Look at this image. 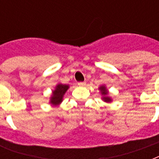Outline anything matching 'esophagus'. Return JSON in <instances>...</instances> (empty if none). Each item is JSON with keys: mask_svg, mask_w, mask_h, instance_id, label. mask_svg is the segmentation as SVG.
I'll return each instance as SVG.
<instances>
[{"mask_svg": "<svg viewBox=\"0 0 159 159\" xmlns=\"http://www.w3.org/2000/svg\"><path fill=\"white\" fill-rule=\"evenodd\" d=\"M77 84H78V86H79V87H84L85 85H86V82H78Z\"/></svg>", "mask_w": 159, "mask_h": 159, "instance_id": "obj_1", "label": "esophagus"}]
</instances>
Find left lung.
<instances>
[{
    "label": "left lung",
    "instance_id": "left-lung-1",
    "mask_svg": "<svg viewBox=\"0 0 159 159\" xmlns=\"http://www.w3.org/2000/svg\"><path fill=\"white\" fill-rule=\"evenodd\" d=\"M100 90H101V92H102V94L104 95V96H106V95H107V93H108L107 90L106 89V87H105L104 86H102V87H100ZM103 100H104L105 102H111V98H109V97H103Z\"/></svg>",
    "mask_w": 159,
    "mask_h": 159
}]
</instances>
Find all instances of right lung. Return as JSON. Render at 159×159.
Wrapping results in <instances>:
<instances>
[{"label": "right lung", "instance_id": "obj_1", "mask_svg": "<svg viewBox=\"0 0 159 159\" xmlns=\"http://www.w3.org/2000/svg\"><path fill=\"white\" fill-rule=\"evenodd\" d=\"M68 89V86L67 85L59 84L57 85L55 90L53 92V97H51V103L53 105H58L62 101V97Z\"/></svg>", "mask_w": 159, "mask_h": 159}]
</instances>
